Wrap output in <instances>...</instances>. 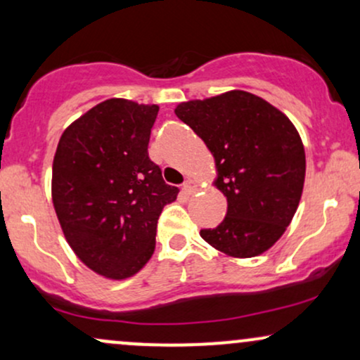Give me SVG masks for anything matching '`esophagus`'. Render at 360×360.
<instances>
[{
	"mask_svg": "<svg viewBox=\"0 0 360 360\" xmlns=\"http://www.w3.org/2000/svg\"><path fill=\"white\" fill-rule=\"evenodd\" d=\"M198 191V183L194 179H186L183 184V193L184 194H194Z\"/></svg>",
	"mask_w": 360,
	"mask_h": 360,
	"instance_id": "34e87169",
	"label": "esophagus"
}]
</instances>
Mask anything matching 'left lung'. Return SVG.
<instances>
[{"mask_svg": "<svg viewBox=\"0 0 360 360\" xmlns=\"http://www.w3.org/2000/svg\"><path fill=\"white\" fill-rule=\"evenodd\" d=\"M189 125L214 159L213 184L226 196V217L200 235L235 259L269 250L298 210L307 172L301 137L283 111L247 91L179 103Z\"/></svg>", "mask_w": 360, "mask_h": 360, "instance_id": "1", "label": "left lung"}]
</instances>
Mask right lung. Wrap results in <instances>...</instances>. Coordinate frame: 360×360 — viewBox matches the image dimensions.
<instances>
[{"instance_id":"1","label":"right lung","mask_w":360,"mask_h":360,"mask_svg":"<svg viewBox=\"0 0 360 360\" xmlns=\"http://www.w3.org/2000/svg\"><path fill=\"white\" fill-rule=\"evenodd\" d=\"M157 105L111 98L64 130L53 155L52 203L77 259L106 279L142 269L157 220L179 189L148 159Z\"/></svg>"}]
</instances>
